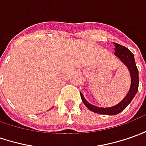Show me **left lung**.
I'll use <instances>...</instances> for the list:
<instances>
[{
	"label": "left lung",
	"mask_w": 146,
	"mask_h": 146,
	"mask_svg": "<svg viewBox=\"0 0 146 146\" xmlns=\"http://www.w3.org/2000/svg\"><path fill=\"white\" fill-rule=\"evenodd\" d=\"M115 44V52L114 54L117 56H118L120 60H121L123 63L126 65L128 69L130 72V76H131V86L129 93L126 95V97L123 99L121 102L119 103L118 105L115 106L110 107V108H100V107L94 106L91 105L90 103L86 101L83 94H81V100L83 103L90 110L93 111L96 113H100V114H107V115H115L123 111L127 106L131 102L133 98L137 94L138 90V85H139V77H138V70L136 65L134 56L132 52L127 48L126 47L123 46L121 44H119L117 43H114Z\"/></svg>",
	"instance_id": "obj_1"
}]
</instances>
